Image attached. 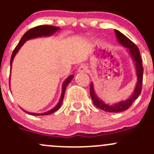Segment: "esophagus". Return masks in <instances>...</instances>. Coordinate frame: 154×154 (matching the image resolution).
I'll use <instances>...</instances> for the list:
<instances>
[{
	"mask_svg": "<svg viewBox=\"0 0 154 154\" xmlns=\"http://www.w3.org/2000/svg\"><path fill=\"white\" fill-rule=\"evenodd\" d=\"M88 71V67H87L86 65L83 64L78 68V72L83 73V72H86Z\"/></svg>",
	"mask_w": 154,
	"mask_h": 154,
	"instance_id": "34e87169",
	"label": "esophagus"
}]
</instances>
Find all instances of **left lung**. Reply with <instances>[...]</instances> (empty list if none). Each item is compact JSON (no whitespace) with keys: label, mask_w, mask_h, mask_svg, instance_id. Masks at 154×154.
<instances>
[{"label":"left lung","mask_w":154,"mask_h":154,"mask_svg":"<svg viewBox=\"0 0 154 154\" xmlns=\"http://www.w3.org/2000/svg\"><path fill=\"white\" fill-rule=\"evenodd\" d=\"M116 37L119 40V43L124 47L127 48L128 49L129 53L131 55L133 61L135 63V66L136 68V75H137V83H136V88H135L134 91L130 98L127 99L125 101H121L119 103H116L114 105H109L106 104L102 101L101 100L98 98L96 96L95 92L94 91V87H93V83L90 84V95H91V99L94 105L97 108L103 110V111L107 112H120L125 111L128 109L130 106L133 104V101L140 95L141 91H142V80H143V66H142V61L141 58L139 50L137 46L130 39H129L126 35L122 34V32H119L117 29H115Z\"/></svg>","instance_id":"obj_1"}]
</instances>
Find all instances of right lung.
I'll list each match as a JSON object with an SVG mask.
<instances>
[{"mask_svg":"<svg viewBox=\"0 0 154 154\" xmlns=\"http://www.w3.org/2000/svg\"><path fill=\"white\" fill-rule=\"evenodd\" d=\"M60 29V27H54V26H51V25H40V26H37V27H33V28H31L30 29H29L28 31L25 32L24 34V35L22 36V38H21L20 42H18V44L17 45V46L15 47V49H14L13 52H12V57H11L10 59V67H12V61H13V59L15 57V54L18 53V50L21 48V46L25 43V42L28 39H31V38H37V37H42V36H48V35H51L54 33L55 32H57V30ZM11 69V68H10ZM74 77V76L71 75L69 77H67L66 80L64 81L63 84V88H62V94H61V97L60 99V101L59 103H57V105L54 108H53L52 109L49 110V111L46 112L44 113H41V114H37V113H31V112H28L25 111V110L22 109L23 111H24L25 112H27V114L32 115V116H48V115H51L52 113H54V112L57 111L60 108L61 106L62 103H63V97H64L65 95V91H66V87L68 85V83L71 82V80H72V78Z\"/></svg>","mask_w":154,"mask_h":154,"instance_id":"obj_1","label":"right lung"}]
</instances>
